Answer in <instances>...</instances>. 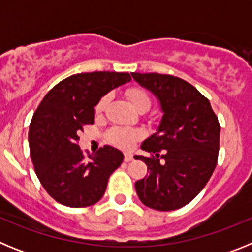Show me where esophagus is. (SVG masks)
<instances>
[{
	"label": "esophagus",
	"mask_w": 252,
	"mask_h": 252,
	"mask_svg": "<svg viewBox=\"0 0 252 252\" xmlns=\"http://www.w3.org/2000/svg\"><path fill=\"white\" fill-rule=\"evenodd\" d=\"M124 159H125V161H126V162H128V161H132V160H133V155H132V154H125V158H124Z\"/></svg>",
	"instance_id": "1"
}]
</instances>
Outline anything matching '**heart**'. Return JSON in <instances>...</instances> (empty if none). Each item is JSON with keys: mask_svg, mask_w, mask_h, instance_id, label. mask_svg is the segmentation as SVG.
I'll return each mask as SVG.
<instances>
[{"mask_svg": "<svg viewBox=\"0 0 252 252\" xmlns=\"http://www.w3.org/2000/svg\"><path fill=\"white\" fill-rule=\"evenodd\" d=\"M127 98L130 99L131 104L136 110H140V108L149 110V107L151 106L150 95L144 90H140V88H131V90H128ZM108 101H110V97L107 94L103 95L95 104V111L97 112L103 111L107 107V104H108ZM140 137H141V132L130 127H113L107 133V139H108V141L112 145L125 149V150L132 149L133 145L137 142V140H140Z\"/></svg>", "mask_w": 252, "mask_h": 252, "instance_id": "1", "label": "heart"}]
</instances>
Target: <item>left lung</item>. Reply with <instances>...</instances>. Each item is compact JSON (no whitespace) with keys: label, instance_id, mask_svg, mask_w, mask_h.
<instances>
[{"label":"left lung","instance_id":"1","mask_svg":"<svg viewBox=\"0 0 252 252\" xmlns=\"http://www.w3.org/2000/svg\"><path fill=\"white\" fill-rule=\"evenodd\" d=\"M131 75L157 95L164 113L158 132L141 145L150 157H135L149 171L135 183L136 193L149 208H182L204 188L217 165L220 122L208 99L182 78L159 73Z\"/></svg>","mask_w":252,"mask_h":252}]
</instances>
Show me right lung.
I'll list each match as a JSON object with an SVG mask.
<instances>
[{"label":"right lung","instance_id":"1","mask_svg":"<svg viewBox=\"0 0 252 252\" xmlns=\"http://www.w3.org/2000/svg\"><path fill=\"white\" fill-rule=\"evenodd\" d=\"M128 73L92 72L65 78L40 102L29 128L35 173L51 198L68 207H88L103 197L124 154L104 145L84 157L79 131L94 122V107L107 92L130 82Z\"/></svg>","mask_w":252,"mask_h":252}]
</instances>
